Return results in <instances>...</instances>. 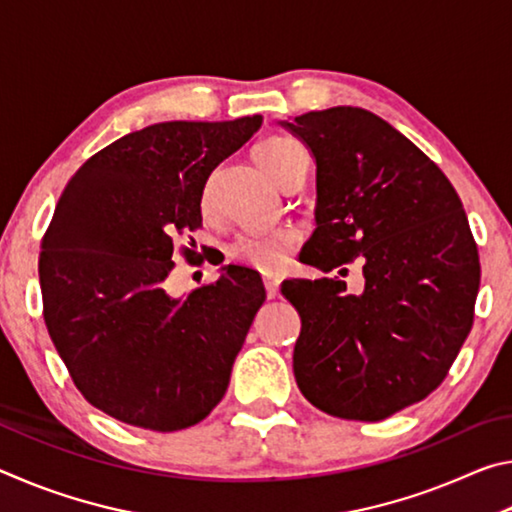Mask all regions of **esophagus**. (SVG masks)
Returning <instances> with one entry per match:
<instances>
[{
	"mask_svg": "<svg viewBox=\"0 0 512 512\" xmlns=\"http://www.w3.org/2000/svg\"><path fill=\"white\" fill-rule=\"evenodd\" d=\"M264 287H266V296L275 298L277 293H280V280H277V277H273V275H266L264 277Z\"/></svg>",
	"mask_w": 512,
	"mask_h": 512,
	"instance_id": "obj_1",
	"label": "esophagus"
}]
</instances>
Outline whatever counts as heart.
<instances>
[{
    "mask_svg": "<svg viewBox=\"0 0 512 512\" xmlns=\"http://www.w3.org/2000/svg\"><path fill=\"white\" fill-rule=\"evenodd\" d=\"M305 149L291 137H268L255 149V158L268 176L280 183L282 173L287 171ZM210 207V187L203 194V210ZM298 246V237L289 230L275 232L266 237H241L230 246V259L237 264L255 268L259 273H280L289 264L291 253Z\"/></svg>",
    "mask_w": 512,
    "mask_h": 512,
    "instance_id": "heart-1",
    "label": "heart"
}]
</instances>
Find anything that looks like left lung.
Wrapping results in <instances>:
<instances>
[{
  "mask_svg": "<svg viewBox=\"0 0 512 512\" xmlns=\"http://www.w3.org/2000/svg\"><path fill=\"white\" fill-rule=\"evenodd\" d=\"M316 158V225L305 262L359 259L363 291L287 280L298 309L300 393L329 415L377 422L443 384L474 323L481 264L461 198L438 164L372 112L336 106L282 121Z\"/></svg>",
  "mask_w": 512,
  "mask_h": 512,
  "instance_id": "8db88e82",
  "label": "left lung"
}]
</instances>
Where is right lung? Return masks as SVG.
I'll return each instance as SVG.
<instances>
[{
    "instance_id": "1",
    "label": "right lung",
    "mask_w": 512,
    "mask_h": 512,
    "mask_svg": "<svg viewBox=\"0 0 512 512\" xmlns=\"http://www.w3.org/2000/svg\"><path fill=\"white\" fill-rule=\"evenodd\" d=\"M259 126L262 115L146 126L94 153L58 198L38 262L45 325L74 386L115 420L187 429L228 391L262 277L230 264L185 298L164 280L173 239L201 228L210 173Z\"/></svg>"
}]
</instances>
